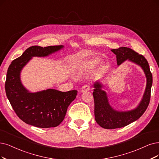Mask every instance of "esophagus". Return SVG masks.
Instances as JSON below:
<instances>
[{
  "mask_svg": "<svg viewBox=\"0 0 159 159\" xmlns=\"http://www.w3.org/2000/svg\"><path fill=\"white\" fill-rule=\"evenodd\" d=\"M90 85H89V84H85V85H84L83 87H82V89H81V92H87V91H89V90H90Z\"/></svg>",
  "mask_w": 159,
  "mask_h": 159,
  "instance_id": "1",
  "label": "esophagus"
}]
</instances>
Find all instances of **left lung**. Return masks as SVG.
<instances>
[{
	"instance_id": "1",
	"label": "left lung",
	"mask_w": 159,
	"mask_h": 159,
	"mask_svg": "<svg viewBox=\"0 0 159 159\" xmlns=\"http://www.w3.org/2000/svg\"><path fill=\"white\" fill-rule=\"evenodd\" d=\"M111 51L116 56L118 66L128 60L142 67L147 78V84L143 98L136 108L128 111H118L110 105L106 92L102 89L103 86L102 83L98 81L96 82L93 84L94 89L93 92L95 120L99 126L105 129H115L126 126L142 116L149 103L152 83V76L149 63L143 56L127 47H120Z\"/></svg>"
}]
</instances>
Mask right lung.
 Returning <instances> with one entry per match:
<instances>
[{
	"label": "right lung",
	"instance_id": "obj_1",
	"mask_svg": "<svg viewBox=\"0 0 159 159\" xmlns=\"http://www.w3.org/2000/svg\"><path fill=\"white\" fill-rule=\"evenodd\" d=\"M63 47L31 46L12 61L8 69L5 83L7 96L17 116L28 125L43 128L57 126L77 94L76 90L61 92L54 89L29 92L20 80L21 70L33 57H45Z\"/></svg>",
	"mask_w": 159,
	"mask_h": 159
}]
</instances>
